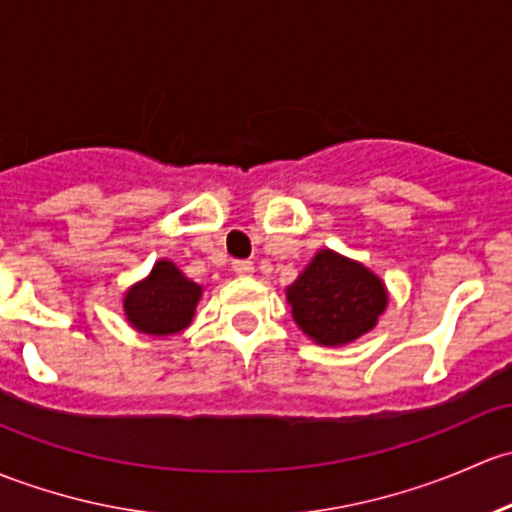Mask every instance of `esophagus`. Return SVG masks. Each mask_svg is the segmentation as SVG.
Returning a JSON list of instances; mask_svg holds the SVG:
<instances>
[{
	"label": "esophagus",
	"mask_w": 512,
	"mask_h": 512,
	"mask_svg": "<svg viewBox=\"0 0 512 512\" xmlns=\"http://www.w3.org/2000/svg\"><path fill=\"white\" fill-rule=\"evenodd\" d=\"M231 268H234V273H239V276H251L254 273V263L246 261V258H239V261L231 263Z\"/></svg>",
	"instance_id": "1"
}]
</instances>
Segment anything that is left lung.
Listing matches in <instances>:
<instances>
[{"label":"left lung","instance_id":"left-lung-1","mask_svg":"<svg viewBox=\"0 0 512 512\" xmlns=\"http://www.w3.org/2000/svg\"><path fill=\"white\" fill-rule=\"evenodd\" d=\"M295 325L318 345H347L377 325L387 288L367 266L320 249L286 288Z\"/></svg>","mask_w":512,"mask_h":512}]
</instances>
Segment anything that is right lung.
Segmentation results:
<instances>
[{"label":"right lung","instance_id":"add662e5","mask_svg":"<svg viewBox=\"0 0 512 512\" xmlns=\"http://www.w3.org/2000/svg\"><path fill=\"white\" fill-rule=\"evenodd\" d=\"M199 298L202 286L189 281L175 263L160 258L152 266L150 276L128 288L123 310L138 333L175 335L192 323Z\"/></svg>","mask_w":512,"mask_h":512}]
</instances>
